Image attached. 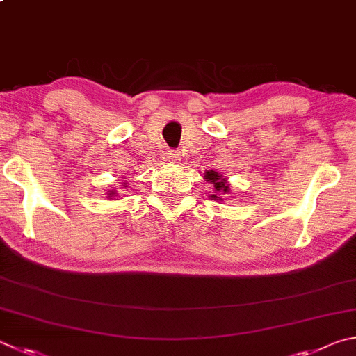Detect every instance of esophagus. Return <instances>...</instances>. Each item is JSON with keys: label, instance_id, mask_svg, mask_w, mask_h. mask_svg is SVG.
Here are the masks:
<instances>
[{"label": "esophagus", "instance_id": "esophagus-1", "mask_svg": "<svg viewBox=\"0 0 356 356\" xmlns=\"http://www.w3.org/2000/svg\"><path fill=\"white\" fill-rule=\"evenodd\" d=\"M166 159H168V161H171V163H177V161L180 160V152L179 151H170V152H168Z\"/></svg>", "mask_w": 356, "mask_h": 356}]
</instances>
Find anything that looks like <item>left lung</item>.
I'll use <instances>...</instances> for the list:
<instances>
[{
  "label": "left lung",
  "instance_id": "obj_1",
  "mask_svg": "<svg viewBox=\"0 0 356 356\" xmlns=\"http://www.w3.org/2000/svg\"><path fill=\"white\" fill-rule=\"evenodd\" d=\"M204 179L207 182H210L213 186V191H215V195H211V199H218V200H222V195H227L230 191V185L227 184V179L222 177L221 174L216 172V171H207Z\"/></svg>",
  "mask_w": 356,
  "mask_h": 356
}]
</instances>
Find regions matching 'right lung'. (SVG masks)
<instances>
[{"instance_id":"1","label":"right lung","mask_w":356,"mask_h":356,"mask_svg":"<svg viewBox=\"0 0 356 356\" xmlns=\"http://www.w3.org/2000/svg\"><path fill=\"white\" fill-rule=\"evenodd\" d=\"M122 188H126V185H122ZM116 195H118V193H116V190H111V191H108V199L115 197Z\"/></svg>"}]
</instances>
